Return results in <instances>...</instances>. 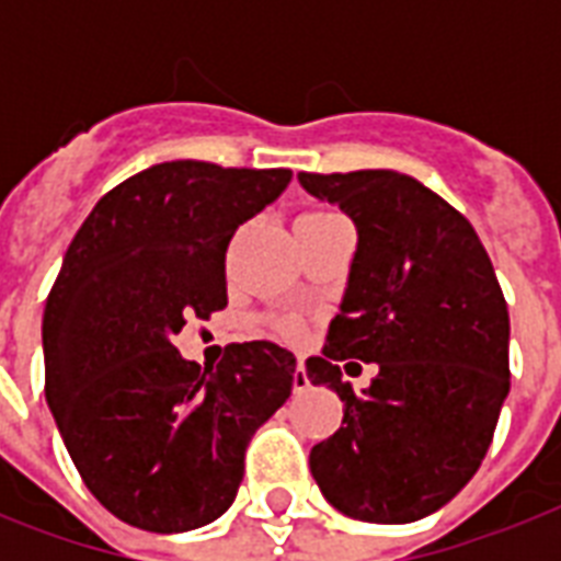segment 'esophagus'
Masks as SVG:
<instances>
[{"mask_svg": "<svg viewBox=\"0 0 561 561\" xmlns=\"http://www.w3.org/2000/svg\"><path fill=\"white\" fill-rule=\"evenodd\" d=\"M308 387H311V381H308L306 367H302V360H299L297 369H294V392H306Z\"/></svg>", "mask_w": 561, "mask_h": 561, "instance_id": "esophagus-1", "label": "esophagus"}]
</instances>
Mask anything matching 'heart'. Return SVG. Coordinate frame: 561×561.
<instances>
[{
  "instance_id": "b5f03b06",
  "label": "heart",
  "mask_w": 561,
  "mask_h": 561,
  "mask_svg": "<svg viewBox=\"0 0 561 561\" xmlns=\"http://www.w3.org/2000/svg\"><path fill=\"white\" fill-rule=\"evenodd\" d=\"M276 332L282 337H299L302 334V320L299 317H282L279 323H276Z\"/></svg>"
}]
</instances>
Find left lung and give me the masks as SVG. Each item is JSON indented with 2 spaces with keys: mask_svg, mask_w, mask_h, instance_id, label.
Masks as SVG:
<instances>
[{
  "mask_svg": "<svg viewBox=\"0 0 561 561\" xmlns=\"http://www.w3.org/2000/svg\"><path fill=\"white\" fill-rule=\"evenodd\" d=\"M358 227V253L311 383L343 401V425L311 448L329 504L373 524L436 513L486 457L510 392V314L486 247L462 211L399 171L299 174ZM379 364L367 391L340 360Z\"/></svg>",
  "mask_w": 561,
  "mask_h": 561,
  "instance_id": "obj_1",
  "label": "left lung"
}]
</instances>
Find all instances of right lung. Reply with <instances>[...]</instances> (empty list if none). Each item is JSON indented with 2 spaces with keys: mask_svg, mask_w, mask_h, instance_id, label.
Instances as JSON below:
<instances>
[{
  "mask_svg": "<svg viewBox=\"0 0 561 561\" xmlns=\"http://www.w3.org/2000/svg\"><path fill=\"white\" fill-rule=\"evenodd\" d=\"M288 180L160 162L110 188L66 250L43 311L46 401L87 489L130 527L215 522L250 436L294 390L297 360L271 341L232 343L215 369L174 346L227 306L229 241Z\"/></svg>",
  "mask_w": 561,
  "mask_h": 561,
  "instance_id": "1",
  "label": "right lung"
}]
</instances>
